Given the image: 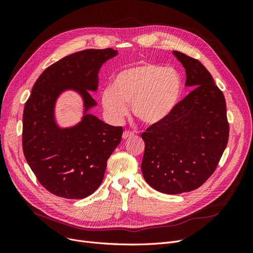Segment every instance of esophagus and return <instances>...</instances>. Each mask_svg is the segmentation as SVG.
Here are the masks:
<instances>
[{
  "label": "esophagus",
  "instance_id": "esophagus-1",
  "mask_svg": "<svg viewBox=\"0 0 253 253\" xmlns=\"http://www.w3.org/2000/svg\"><path fill=\"white\" fill-rule=\"evenodd\" d=\"M133 136H135V133H134V132L125 131L124 134H122V138H124V139H127V138H129V137H133Z\"/></svg>",
  "mask_w": 253,
  "mask_h": 253
}]
</instances>
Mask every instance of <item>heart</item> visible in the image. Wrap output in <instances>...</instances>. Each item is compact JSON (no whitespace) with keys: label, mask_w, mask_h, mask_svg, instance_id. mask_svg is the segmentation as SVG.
Segmentation results:
<instances>
[{"label":"heart","mask_w":253,"mask_h":253,"mask_svg":"<svg viewBox=\"0 0 253 253\" xmlns=\"http://www.w3.org/2000/svg\"><path fill=\"white\" fill-rule=\"evenodd\" d=\"M181 81L172 67L142 63L121 71L112 86L101 93L103 110L113 122H120L127 114L126 103L136 118L154 126L169 117L178 101Z\"/></svg>","instance_id":"heart-1"}]
</instances>
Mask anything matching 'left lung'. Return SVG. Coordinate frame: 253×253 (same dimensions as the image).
Instances as JSON below:
<instances>
[{"instance_id": "1", "label": "left lung", "mask_w": 253, "mask_h": 253, "mask_svg": "<svg viewBox=\"0 0 253 253\" xmlns=\"http://www.w3.org/2000/svg\"><path fill=\"white\" fill-rule=\"evenodd\" d=\"M173 55L185 68L186 86L193 89L169 117L141 134L143 178L166 194L201 187L215 171L229 137L225 97L211 74L196 59Z\"/></svg>"}]
</instances>
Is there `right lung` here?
I'll use <instances>...</instances> for the list:
<instances>
[{"label": "right lung", "mask_w": 253, "mask_h": 253, "mask_svg": "<svg viewBox=\"0 0 253 253\" xmlns=\"http://www.w3.org/2000/svg\"><path fill=\"white\" fill-rule=\"evenodd\" d=\"M118 50L85 49L47 67L38 78L23 113V152L37 179L50 193L80 200L101 185L106 162L121 141L122 127L113 126L89 111L97 105L89 91L98 89V73ZM76 91L84 116L62 128L54 115L57 98Z\"/></svg>", "instance_id": "obj_1"}]
</instances>
